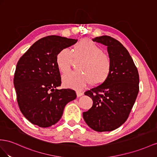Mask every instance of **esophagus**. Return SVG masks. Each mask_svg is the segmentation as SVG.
I'll return each mask as SVG.
<instances>
[{"label":"esophagus","mask_w":157,"mask_h":157,"mask_svg":"<svg viewBox=\"0 0 157 157\" xmlns=\"http://www.w3.org/2000/svg\"><path fill=\"white\" fill-rule=\"evenodd\" d=\"M76 94H77L78 97H80V96H82L83 95L82 92L80 91H77V92H76Z\"/></svg>","instance_id":"1"}]
</instances>
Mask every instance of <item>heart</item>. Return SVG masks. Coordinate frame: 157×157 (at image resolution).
<instances>
[{"instance_id": "1", "label": "heart", "mask_w": 157, "mask_h": 157, "mask_svg": "<svg viewBox=\"0 0 157 157\" xmlns=\"http://www.w3.org/2000/svg\"><path fill=\"white\" fill-rule=\"evenodd\" d=\"M82 59L79 71L70 72L62 77L66 87L82 90L87 83L97 86L103 83L109 77L112 62L109 56L103 53L102 48L92 40L82 39L75 44L71 52L64 48L56 55V63L62 74L69 71L73 60Z\"/></svg>"}]
</instances>
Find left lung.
Wrapping results in <instances>:
<instances>
[{"label":"left lung","instance_id":"obj_1","mask_svg":"<svg viewBox=\"0 0 157 157\" xmlns=\"http://www.w3.org/2000/svg\"><path fill=\"white\" fill-rule=\"evenodd\" d=\"M92 40L107 46L112 67L105 82L84 93L93 100V105L83 112V117L95 131H111L129 115L139 93V75L128 52L118 40L109 36Z\"/></svg>","mask_w":157,"mask_h":157}]
</instances>
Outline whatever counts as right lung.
<instances>
[{"mask_svg": "<svg viewBox=\"0 0 157 157\" xmlns=\"http://www.w3.org/2000/svg\"><path fill=\"white\" fill-rule=\"evenodd\" d=\"M78 40L48 36L38 40L20 58L14 86L23 115L40 127H48L61 119L64 107L77 97L71 89L58 90L61 85L56 63L58 52Z\"/></svg>", "mask_w": 157, "mask_h": 157, "instance_id": "add662e5", "label": "right lung"}]
</instances>
